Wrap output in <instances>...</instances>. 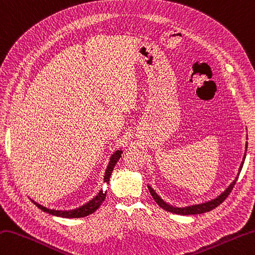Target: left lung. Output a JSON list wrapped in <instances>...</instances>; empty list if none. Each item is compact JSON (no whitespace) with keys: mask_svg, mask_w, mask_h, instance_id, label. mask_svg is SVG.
<instances>
[{"mask_svg":"<svg viewBox=\"0 0 255 255\" xmlns=\"http://www.w3.org/2000/svg\"><path fill=\"white\" fill-rule=\"evenodd\" d=\"M247 148H248V142H247ZM244 159H246V153H244V157H243V161L240 166V169H239V173H240L241 169L243 167V162H244ZM239 173L237 178L234 179L233 182L229 186L226 190H224L220 196L217 197L216 199H213L211 201H208V202H203V203H199V204H193V206H189V207H184V208H178V207H173L170 206V204H168L167 202H164L162 199L158 196L156 193V191L153 190V189L148 186L149 189V192L152 196V198L154 199V201L158 203L159 207H161L163 210L169 211V212H172V213H176V214H182V216H188V214H200V213H204V212H209L213 210V209H216L218 206H220V204L226 200L227 197L230 194V192L232 191V189L234 187V184H236L238 178H239Z\"/></svg>","mask_w":255,"mask_h":255,"instance_id":"8db88e82","label":"left lung"}]
</instances>
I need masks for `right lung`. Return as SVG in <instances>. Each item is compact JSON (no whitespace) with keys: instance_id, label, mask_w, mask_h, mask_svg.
<instances>
[{"instance_id":"obj_1","label":"right lung","mask_w":255,"mask_h":255,"mask_svg":"<svg viewBox=\"0 0 255 255\" xmlns=\"http://www.w3.org/2000/svg\"><path fill=\"white\" fill-rule=\"evenodd\" d=\"M122 153H123V150H116L112 154L111 160H109V163H108L106 172H105V177H104V181L106 183L109 182V179H111L112 172L114 170L115 166H116L117 161L119 160V158L122 157ZM106 193H107V191L101 190L97 193V196L93 198L91 201H88L87 203L83 204V206H81L79 208L73 209V210H54V209L45 208V207L41 206V204H38L37 202H35L34 200H32V201L37 208L41 209V210H43L44 212H47L49 214H52V216H56V217H61V218H68V219L84 218L86 216H89V214L94 213L99 207H101V204L105 200V198H106Z\"/></svg>"}]
</instances>
